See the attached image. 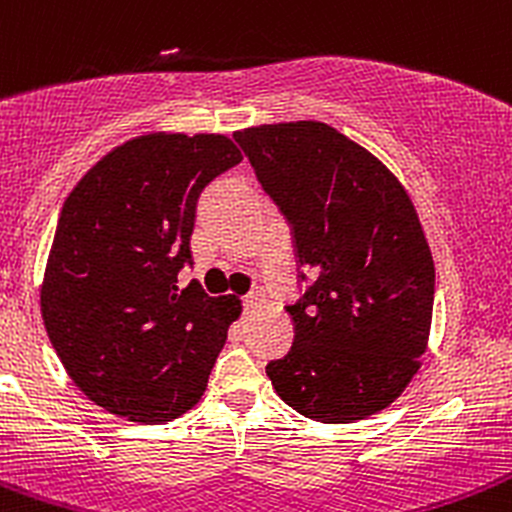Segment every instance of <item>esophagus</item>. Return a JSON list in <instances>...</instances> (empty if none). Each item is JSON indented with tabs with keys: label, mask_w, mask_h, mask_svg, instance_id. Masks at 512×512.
Wrapping results in <instances>:
<instances>
[{
	"label": "esophagus",
	"mask_w": 512,
	"mask_h": 512,
	"mask_svg": "<svg viewBox=\"0 0 512 512\" xmlns=\"http://www.w3.org/2000/svg\"><path fill=\"white\" fill-rule=\"evenodd\" d=\"M257 303H260V294H247V296H243V306L245 308L257 306Z\"/></svg>",
	"instance_id": "1"
}]
</instances>
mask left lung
Returning <instances> with one entry per match:
<instances>
[{"instance_id":"1","label":"left lung","mask_w":512,"mask_h":512,"mask_svg":"<svg viewBox=\"0 0 512 512\" xmlns=\"http://www.w3.org/2000/svg\"><path fill=\"white\" fill-rule=\"evenodd\" d=\"M233 138L284 216L299 265V296L286 306L294 342L265 367L274 391L320 423L381 411L418 372L435 301V265L411 199L328 123Z\"/></svg>"}]
</instances>
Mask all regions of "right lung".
Returning <instances> with one entry per match:
<instances>
[{"label":"right lung","instance_id":"add662e5","mask_svg":"<svg viewBox=\"0 0 512 512\" xmlns=\"http://www.w3.org/2000/svg\"><path fill=\"white\" fill-rule=\"evenodd\" d=\"M240 157L226 136H140L101 157L60 211L41 289L50 345L104 411L165 423L187 413L238 318L192 267L199 196Z\"/></svg>","mask_w":512,"mask_h":512}]
</instances>
